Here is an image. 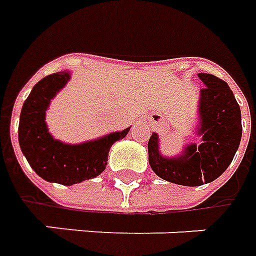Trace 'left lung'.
Here are the masks:
<instances>
[{
	"label": "left lung",
	"mask_w": 256,
	"mask_h": 256,
	"mask_svg": "<svg viewBox=\"0 0 256 256\" xmlns=\"http://www.w3.org/2000/svg\"><path fill=\"white\" fill-rule=\"evenodd\" d=\"M204 82L200 91L203 142L189 146L179 158H164L158 152V136L148 140V161L160 178L185 186H200L223 174L241 142V110L226 81L213 74H199Z\"/></svg>",
	"instance_id": "8db88e82"
}]
</instances>
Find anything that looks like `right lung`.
I'll list each match as a JSON object with an SVG mask.
<instances>
[{
    "label": "right lung",
    "mask_w": 256,
    "mask_h": 256,
    "mask_svg": "<svg viewBox=\"0 0 256 256\" xmlns=\"http://www.w3.org/2000/svg\"><path fill=\"white\" fill-rule=\"evenodd\" d=\"M68 78L66 71L42 78L24 102L19 119V146L33 171L44 180L67 186L98 176L108 164L110 146L128 133L126 128L80 146L62 144L48 134L44 123L46 109Z\"/></svg>",
    "instance_id": "right-lung-1"
}]
</instances>
